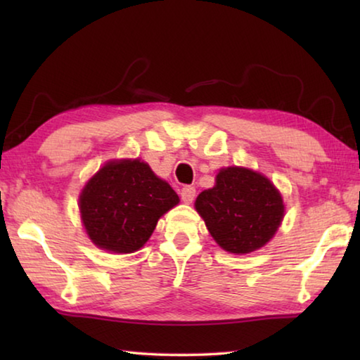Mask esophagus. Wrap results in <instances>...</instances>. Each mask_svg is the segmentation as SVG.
I'll return each instance as SVG.
<instances>
[{
    "instance_id": "esophagus-1",
    "label": "esophagus",
    "mask_w": 360,
    "mask_h": 360,
    "mask_svg": "<svg viewBox=\"0 0 360 360\" xmlns=\"http://www.w3.org/2000/svg\"><path fill=\"white\" fill-rule=\"evenodd\" d=\"M181 198L184 203H192L195 198V187L193 186H184L181 188Z\"/></svg>"
}]
</instances>
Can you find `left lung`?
<instances>
[{"label":"left lung","instance_id":"1","mask_svg":"<svg viewBox=\"0 0 360 360\" xmlns=\"http://www.w3.org/2000/svg\"><path fill=\"white\" fill-rule=\"evenodd\" d=\"M195 208L216 243L231 254H248L270 241L284 216L281 193L251 169H221L216 186L197 197Z\"/></svg>","mask_w":360,"mask_h":360}]
</instances>
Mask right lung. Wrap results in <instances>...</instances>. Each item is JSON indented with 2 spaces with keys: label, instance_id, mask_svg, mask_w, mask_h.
Returning <instances> with one entry per match:
<instances>
[{
  "label": "right lung",
  "instance_id": "obj_1",
  "mask_svg": "<svg viewBox=\"0 0 360 360\" xmlns=\"http://www.w3.org/2000/svg\"><path fill=\"white\" fill-rule=\"evenodd\" d=\"M178 203L176 192L148 163L120 160L106 163L85 184L79 208L96 246L129 254L144 246L160 216Z\"/></svg>",
  "mask_w": 360,
  "mask_h": 360
}]
</instances>
